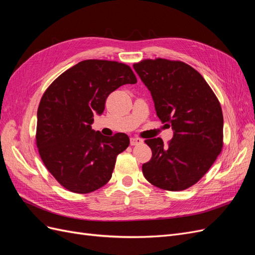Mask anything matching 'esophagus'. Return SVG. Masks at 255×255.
Returning <instances> with one entry per match:
<instances>
[{
	"instance_id": "esophagus-1",
	"label": "esophagus",
	"mask_w": 255,
	"mask_h": 255,
	"mask_svg": "<svg viewBox=\"0 0 255 255\" xmlns=\"http://www.w3.org/2000/svg\"><path fill=\"white\" fill-rule=\"evenodd\" d=\"M129 142H130V145L140 144V143H142V139H140V138H138V137H132V138H130Z\"/></svg>"
}]
</instances>
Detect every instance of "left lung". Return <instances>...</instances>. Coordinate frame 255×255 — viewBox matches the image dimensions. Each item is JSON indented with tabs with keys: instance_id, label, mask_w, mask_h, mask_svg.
Returning <instances> with one entry per match:
<instances>
[{
	"instance_id": "1",
	"label": "left lung",
	"mask_w": 255,
	"mask_h": 255,
	"mask_svg": "<svg viewBox=\"0 0 255 255\" xmlns=\"http://www.w3.org/2000/svg\"><path fill=\"white\" fill-rule=\"evenodd\" d=\"M133 67L151 92L157 117L174 132L167 144L159 137L144 140L152 157L142 165V173L160 189H187L222 150L220 103L203 76L183 61L143 59Z\"/></svg>"
}]
</instances>
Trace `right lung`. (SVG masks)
Segmentation results:
<instances>
[{
  "instance_id": "right-lung-1",
  "label": "right lung",
  "mask_w": 255,
  "mask_h": 255,
  "mask_svg": "<svg viewBox=\"0 0 255 255\" xmlns=\"http://www.w3.org/2000/svg\"><path fill=\"white\" fill-rule=\"evenodd\" d=\"M137 79L118 61L87 59L54 81L37 112L36 144L44 166L67 190L88 194L109 182L116 158L129 144L125 133L103 136L91 128L107 97Z\"/></svg>"
}]
</instances>
